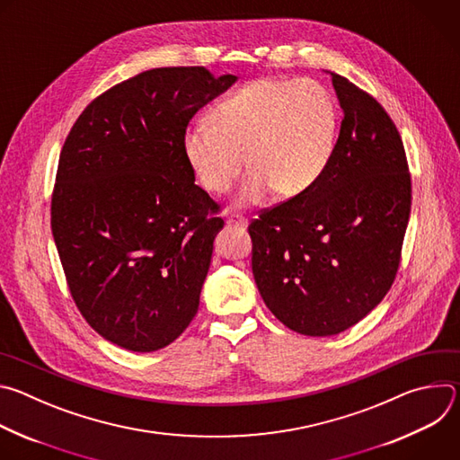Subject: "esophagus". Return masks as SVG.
Here are the masks:
<instances>
[{
    "label": "esophagus",
    "instance_id": "1",
    "mask_svg": "<svg viewBox=\"0 0 460 460\" xmlns=\"http://www.w3.org/2000/svg\"><path fill=\"white\" fill-rule=\"evenodd\" d=\"M227 224L242 229V227L247 226V218H243L242 215H231V217H227Z\"/></svg>",
    "mask_w": 460,
    "mask_h": 460
}]
</instances>
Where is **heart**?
I'll return each instance as SVG.
<instances>
[{"label": "heart", "instance_id": "1", "mask_svg": "<svg viewBox=\"0 0 460 460\" xmlns=\"http://www.w3.org/2000/svg\"><path fill=\"white\" fill-rule=\"evenodd\" d=\"M209 125L190 127L183 153L199 181L227 192L245 164L242 202H260L275 189L296 196L316 183L337 144V105L314 80H256L215 105Z\"/></svg>", "mask_w": 460, "mask_h": 460}]
</instances>
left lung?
I'll return each mask as SVG.
<instances>
[{
  "instance_id": "left-lung-1",
  "label": "left lung",
  "mask_w": 460,
  "mask_h": 460,
  "mask_svg": "<svg viewBox=\"0 0 460 460\" xmlns=\"http://www.w3.org/2000/svg\"><path fill=\"white\" fill-rule=\"evenodd\" d=\"M344 118L330 165L305 192L261 209L247 231L256 288L307 337L339 335L395 282L411 211V174L384 107L332 73Z\"/></svg>"
}]
</instances>
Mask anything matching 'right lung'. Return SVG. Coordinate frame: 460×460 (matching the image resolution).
Wrapping results in <instances>:
<instances>
[{
  "instance_id": "right-lung-1",
  "label": "right lung",
  "mask_w": 460,
  "mask_h": 460,
  "mask_svg": "<svg viewBox=\"0 0 460 460\" xmlns=\"http://www.w3.org/2000/svg\"><path fill=\"white\" fill-rule=\"evenodd\" d=\"M236 76L140 73L94 98L59 153L50 227L71 296L105 341L149 353L194 318L220 206L183 153L190 118Z\"/></svg>"
}]
</instances>
